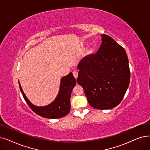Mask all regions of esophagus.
Listing matches in <instances>:
<instances>
[{"instance_id":"esophagus-1","label":"esophagus","mask_w":150,"mask_h":150,"mask_svg":"<svg viewBox=\"0 0 150 150\" xmlns=\"http://www.w3.org/2000/svg\"><path fill=\"white\" fill-rule=\"evenodd\" d=\"M73 75H74V77L76 79H77V77H78V75H79V72H78L77 71L75 70V71H73Z\"/></svg>"}]
</instances>
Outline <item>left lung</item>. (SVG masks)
<instances>
[{"instance_id":"1","label":"left lung","mask_w":150,"mask_h":150,"mask_svg":"<svg viewBox=\"0 0 150 150\" xmlns=\"http://www.w3.org/2000/svg\"><path fill=\"white\" fill-rule=\"evenodd\" d=\"M101 36L97 53L86 56L78 64L77 83L83 87L91 107L108 110L123 99L131 75L125 50L110 36Z\"/></svg>"}]
</instances>
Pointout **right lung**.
<instances>
[{
  "label": "right lung",
  "mask_w": 150,
  "mask_h": 150,
  "mask_svg": "<svg viewBox=\"0 0 150 150\" xmlns=\"http://www.w3.org/2000/svg\"><path fill=\"white\" fill-rule=\"evenodd\" d=\"M76 83V79L71 72L66 76L62 77L59 91L56 99L49 105L43 107L34 105L29 100L23 92L19 81V86L24 100L29 107L33 110V112L43 118L57 119L65 116L70 112L71 93V91L75 86Z\"/></svg>",
  "instance_id": "obj_1"
}]
</instances>
